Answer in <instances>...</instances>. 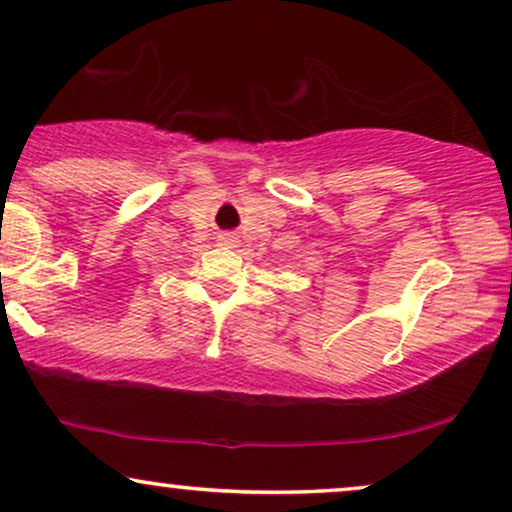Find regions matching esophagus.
Masks as SVG:
<instances>
[{"label":"esophagus","mask_w":512,"mask_h":512,"mask_svg":"<svg viewBox=\"0 0 512 512\" xmlns=\"http://www.w3.org/2000/svg\"><path fill=\"white\" fill-rule=\"evenodd\" d=\"M219 242L223 244V247H237V237L233 233L219 235Z\"/></svg>","instance_id":"obj_1"}]
</instances>
